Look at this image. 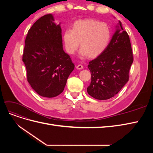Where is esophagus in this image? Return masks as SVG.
Instances as JSON below:
<instances>
[{"instance_id":"1","label":"esophagus","mask_w":153,"mask_h":153,"mask_svg":"<svg viewBox=\"0 0 153 153\" xmlns=\"http://www.w3.org/2000/svg\"><path fill=\"white\" fill-rule=\"evenodd\" d=\"M83 68H84V66H83L82 64H78V65L76 66V68L78 69H82Z\"/></svg>"}]
</instances>
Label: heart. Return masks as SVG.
Masks as SVG:
<instances>
[{
  "instance_id": "heart-1",
  "label": "heart",
  "mask_w": 153,
  "mask_h": 153,
  "mask_svg": "<svg viewBox=\"0 0 153 153\" xmlns=\"http://www.w3.org/2000/svg\"><path fill=\"white\" fill-rule=\"evenodd\" d=\"M111 38L109 26L98 20L87 19L78 20L71 29L64 32L62 39L66 50L73 54L79 47L82 56L94 58L102 53L107 47Z\"/></svg>"
}]
</instances>
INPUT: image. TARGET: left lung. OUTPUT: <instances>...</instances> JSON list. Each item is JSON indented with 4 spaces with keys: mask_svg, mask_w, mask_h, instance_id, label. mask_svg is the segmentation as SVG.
<instances>
[{
    "mask_svg": "<svg viewBox=\"0 0 153 153\" xmlns=\"http://www.w3.org/2000/svg\"><path fill=\"white\" fill-rule=\"evenodd\" d=\"M119 28L112 36L104 52L89 62L91 74L87 92L97 100H108L116 95L129 80L133 55L129 36Z\"/></svg>",
    "mask_w": 153,
    "mask_h": 153,
    "instance_id": "8db88e82",
    "label": "left lung"
}]
</instances>
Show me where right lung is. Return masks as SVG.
<instances>
[{
	"label": "right lung",
	"instance_id": "1",
	"mask_svg": "<svg viewBox=\"0 0 153 153\" xmlns=\"http://www.w3.org/2000/svg\"><path fill=\"white\" fill-rule=\"evenodd\" d=\"M52 15H44L29 30L22 61L27 81L37 93L53 98L62 93L68 76L75 68L62 48V30Z\"/></svg>",
	"mask_w": 153,
	"mask_h": 153
}]
</instances>
